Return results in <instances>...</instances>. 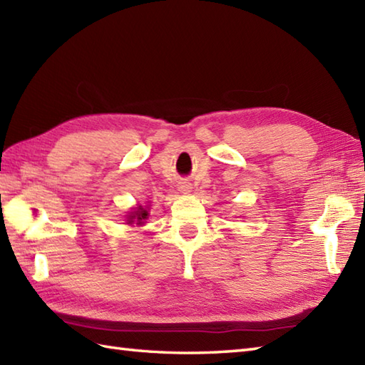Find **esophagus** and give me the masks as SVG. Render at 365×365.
<instances>
[{"label":"esophagus","mask_w":365,"mask_h":365,"mask_svg":"<svg viewBox=\"0 0 365 365\" xmlns=\"http://www.w3.org/2000/svg\"><path fill=\"white\" fill-rule=\"evenodd\" d=\"M180 188H182V191H185V192H190V191H191V185H190L188 182H182Z\"/></svg>","instance_id":"1"}]
</instances>
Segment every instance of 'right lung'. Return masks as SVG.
Masks as SVG:
<instances>
[{"mask_svg": "<svg viewBox=\"0 0 365 365\" xmlns=\"http://www.w3.org/2000/svg\"><path fill=\"white\" fill-rule=\"evenodd\" d=\"M147 215H149V213H147V210H144V208L139 207L135 213H131V216H130L128 222H133V221L136 220V221H138L136 224H141V221L147 218Z\"/></svg>", "mask_w": 365, "mask_h": 365, "instance_id": "1", "label": "right lung"}]
</instances>
